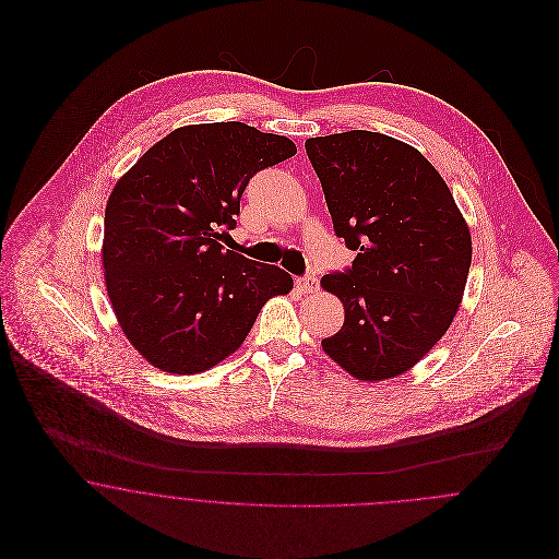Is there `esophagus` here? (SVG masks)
Listing matches in <instances>:
<instances>
[{
  "mask_svg": "<svg viewBox=\"0 0 559 559\" xmlns=\"http://www.w3.org/2000/svg\"><path fill=\"white\" fill-rule=\"evenodd\" d=\"M295 287H297V292L317 293L320 289L319 278H317V276H312V274H308V276H299V278L295 281Z\"/></svg>",
  "mask_w": 559,
  "mask_h": 559,
  "instance_id": "34e87169",
  "label": "esophagus"
}]
</instances>
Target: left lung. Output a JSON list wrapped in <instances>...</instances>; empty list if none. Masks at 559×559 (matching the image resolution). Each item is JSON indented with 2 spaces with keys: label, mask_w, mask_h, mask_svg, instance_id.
I'll use <instances>...</instances> for the list:
<instances>
[{
  "label": "left lung",
  "mask_w": 559,
  "mask_h": 559,
  "mask_svg": "<svg viewBox=\"0 0 559 559\" xmlns=\"http://www.w3.org/2000/svg\"><path fill=\"white\" fill-rule=\"evenodd\" d=\"M333 230L356 251L320 285L344 301L324 352L362 381L408 371L447 333L472 266L469 228L436 167L383 133L306 140Z\"/></svg>",
  "instance_id": "8db88e82"
}]
</instances>
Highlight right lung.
<instances>
[{"mask_svg":"<svg viewBox=\"0 0 559 559\" xmlns=\"http://www.w3.org/2000/svg\"><path fill=\"white\" fill-rule=\"evenodd\" d=\"M297 153L239 121L187 126L151 146L105 212L108 297L132 346L160 371H207L245 342L289 272L224 249L249 180Z\"/></svg>","mask_w":559,"mask_h":559,"instance_id":"1","label":"right lung"}]
</instances>
